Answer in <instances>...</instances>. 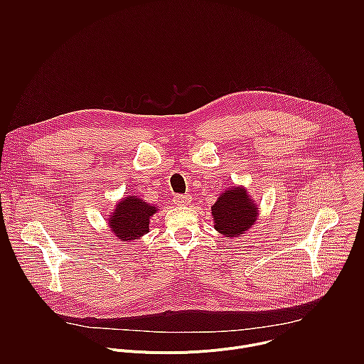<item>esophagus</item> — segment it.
I'll return each mask as SVG.
<instances>
[{
    "mask_svg": "<svg viewBox=\"0 0 364 364\" xmlns=\"http://www.w3.org/2000/svg\"><path fill=\"white\" fill-rule=\"evenodd\" d=\"M191 195H176L175 198H173V202H175V205H178V206H185V205H189L191 203Z\"/></svg>",
    "mask_w": 364,
    "mask_h": 364,
    "instance_id": "1",
    "label": "esophagus"
}]
</instances>
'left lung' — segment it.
<instances>
[{
	"instance_id": "obj_1",
	"label": "left lung",
	"mask_w": 364,
	"mask_h": 364,
	"mask_svg": "<svg viewBox=\"0 0 364 364\" xmlns=\"http://www.w3.org/2000/svg\"><path fill=\"white\" fill-rule=\"evenodd\" d=\"M257 211L255 203L242 188L225 191L211 208L215 230L230 238L240 237L255 224Z\"/></svg>"
}]
</instances>
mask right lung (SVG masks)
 Instances as JSON below:
<instances>
[{
	"label": "right lung",
	"mask_w": 364,
	"mask_h": 364,
	"mask_svg": "<svg viewBox=\"0 0 364 364\" xmlns=\"http://www.w3.org/2000/svg\"><path fill=\"white\" fill-rule=\"evenodd\" d=\"M156 211V208L147 205L141 199L129 196L116 206L113 215L109 220V225L119 240H137L149 232L150 217Z\"/></svg>",
	"instance_id": "right-lung-1"
}]
</instances>
